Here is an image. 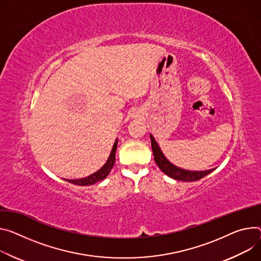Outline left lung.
I'll return each instance as SVG.
<instances>
[{
  "label": "left lung",
  "mask_w": 261,
  "mask_h": 261,
  "mask_svg": "<svg viewBox=\"0 0 261 261\" xmlns=\"http://www.w3.org/2000/svg\"><path fill=\"white\" fill-rule=\"evenodd\" d=\"M150 137H151V145H152L154 160H155L156 164L158 165V168L165 175H168L169 177H171L175 180L184 181V182L197 181V180L204 178L205 176H207L208 174H210L211 172L216 170V169H211V170H206V171H188V170L178 168L164 156L160 147L157 144V141L155 140L154 136L152 134H150Z\"/></svg>",
  "instance_id": "1"
}]
</instances>
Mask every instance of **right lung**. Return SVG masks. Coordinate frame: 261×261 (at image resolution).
I'll return each instance as SVG.
<instances>
[{"label":"right lung","mask_w":261,"mask_h":261,"mask_svg":"<svg viewBox=\"0 0 261 261\" xmlns=\"http://www.w3.org/2000/svg\"><path fill=\"white\" fill-rule=\"evenodd\" d=\"M116 148H117V138L115 139L113 147L111 149L110 155L106 161V163L103 165V167L98 170L96 173H93L85 178H80V179H65V181L73 183L76 185H80V186H85V185H92L94 183H97L101 180H104L109 173L111 172L113 165H114V161H115V152H116Z\"/></svg>","instance_id":"add662e5"}]
</instances>
